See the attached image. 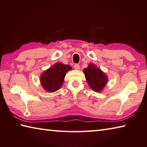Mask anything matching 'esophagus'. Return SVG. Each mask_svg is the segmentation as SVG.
<instances>
[{"instance_id":"esophagus-1","label":"esophagus","mask_w":147,"mask_h":147,"mask_svg":"<svg viewBox=\"0 0 147 147\" xmlns=\"http://www.w3.org/2000/svg\"><path fill=\"white\" fill-rule=\"evenodd\" d=\"M74 68L76 70H79V69H80V65L77 64V63H75V64L74 65Z\"/></svg>"}]
</instances>
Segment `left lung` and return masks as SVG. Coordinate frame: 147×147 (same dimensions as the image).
Returning a JSON list of instances; mask_svg holds the SVG:
<instances>
[{"mask_svg":"<svg viewBox=\"0 0 147 147\" xmlns=\"http://www.w3.org/2000/svg\"><path fill=\"white\" fill-rule=\"evenodd\" d=\"M85 78L89 87L96 92H101L107 83V76L92 63H89L84 70Z\"/></svg>","mask_w":147,"mask_h":147,"instance_id":"left-lung-1","label":"left lung"}]
</instances>
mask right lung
<instances>
[{"instance_id": "add662e5", "label": "right lung", "mask_w": 147, "mask_h": 147, "mask_svg": "<svg viewBox=\"0 0 147 147\" xmlns=\"http://www.w3.org/2000/svg\"><path fill=\"white\" fill-rule=\"evenodd\" d=\"M71 66L57 63L45 71L40 76V82L44 89L49 92L58 90L62 87L66 73L71 70Z\"/></svg>"}]
</instances>
